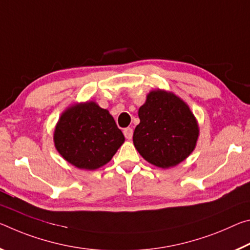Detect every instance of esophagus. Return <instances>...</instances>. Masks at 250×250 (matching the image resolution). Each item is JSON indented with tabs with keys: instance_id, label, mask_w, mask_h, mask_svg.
I'll return each instance as SVG.
<instances>
[{
	"instance_id": "1",
	"label": "esophagus",
	"mask_w": 250,
	"mask_h": 250,
	"mask_svg": "<svg viewBox=\"0 0 250 250\" xmlns=\"http://www.w3.org/2000/svg\"><path fill=\"white\" fill-rule=\"evenodd\" d=\"M123 133H124L126 140H132V137H133V128H130V127L125 128L124 130H123Z\"/></svg>"
}]
</instances>
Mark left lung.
Returning <instances> with one entry per match:
<instances>
[{"label": "left lung", "instance_id": "1", "mask_svg": "<svg viewBox=\"0 0 250 250\" xmlns=\"http://www.w3.org/2000/svg\"><path fill=\"white\" fill-rule=\"evenodd\" d=\"M140 124L133 143L145 161L159 168H170L194 152L199 126L189 106L173 92L153 89L138 109Z\"/></svg>", "mask_w": 250, "mask_h": 250}]
</instances>
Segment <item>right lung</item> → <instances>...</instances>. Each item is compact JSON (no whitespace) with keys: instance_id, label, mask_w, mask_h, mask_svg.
<instances>
[{"instance_id":"1","label":"right lung","mask_w":250,"mask_h":250,"mask_svg":"<svg viewBox=\"0 0 250 250\" xmlns=\"http://www.w3.org/2000/svg\"><path fill=\"white\" fill-rule=\"evenodd\" d=\"M53 141L57 152L71 165L95 170L113 158L125 137L107 109L86 101L72 104L61 114Z\"/></svg>"}]
</instances>
